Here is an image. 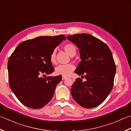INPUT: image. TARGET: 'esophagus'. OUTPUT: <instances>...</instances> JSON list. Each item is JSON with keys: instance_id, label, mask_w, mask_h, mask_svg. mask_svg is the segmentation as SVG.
<instances>
[{"instance_id": "34e87169", "label": "esophagus", "mask_w": 131, "mask_h": 131, "mask_svg": "<svg viewBox=\"0 0 131 131\" xmlns=\"http://www.w3.org/2000/svg\"><path fill=\"white\" fill-rule=\"evenodd\" d=\"M66 78H67V77H65V76H62V80H64V79H65Z\"/></svg>"}]
</instances>
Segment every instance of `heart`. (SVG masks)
I'll return each instance as SVG.
<instances>
[{
	"label": "heart",
	"mask_w": 131,
	"mask_h": 131,
	"mask_svg": "<svg viewBox=\"0 0 131 131\" xmlns=\"http://www.w3.org/2000/svg\"><path fill=\"white\" fill-rule=\"evenodd\" d=\"M64 50L71 57H73L77 53V48L75 46L71 43H66L63 47ZM50 62L53 64L57 63L56 61V50H53L50 56ZM75 69V67L72 64H68L66 65H59L55 69V73L57 75L67 77L70 75Z\"/></svg>",
	"instance_id": "1"
}]
</instances>
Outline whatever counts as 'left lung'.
Here are the masks:
<instances>
[{
	"label": "left lung",
	"mask_w": 131,
	"mask_h": 131,
	"mask_svg": "<svg viewBox=\"0 0 131 131\" xmlns=\"http://www.w3.org/2000/svg\"><path fill=\"white\" fill-rule=\"evenodd\" d=\"M66 38L80 51L82 61L75 73L86 79L84 82L80 78L75 79L71 88V95L84 108L98 106L114 86L116 65L111 51L106 43L90 34H76Z\"/></svg>",
	"instance_id": "1"
}]
</instances>
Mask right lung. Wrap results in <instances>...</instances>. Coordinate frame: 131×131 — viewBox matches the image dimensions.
Listing matches in <instances>:
<instances>
[{
  "instance_id": "1",
  "label": "right lung",
  "mask_w": 131,
  "mask_h": 131,
  "mask_svg": "<svg viewBox=\"0 0 131 131\" xmlns=\"http://www.w3.org/2000/svg\"><path fill=\"white\" fill-rule=\"evenodd\" d=\"M63 40H66L65 36L61 35L24 41L9 57V87L24 106L38 109L52 99L56 86L62 80V75L43 77L54 71L50 60V54Z\"/></svg>"
}]
</instances>
